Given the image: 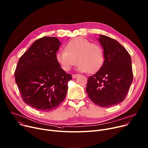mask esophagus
Returning a JSON list of instances; mask_svg holds the SVG:
<instances>
[{
	"label": "esophagus",
	"mask_w": 148,
	"mask_h": 148,
	"mask_svg": "<svg viewBox=\"0 0 148 148\" xmlns=\"http://www.w3.org/2000/svg\"><path fill=\"white\" fill-rule=\"evenodd\" d=\"M78 76H79V75H77H77H76V74H75V75H72V77H73V79H75V78H76Z\"/></svg>",
	"instance_id": "1"
}]
</instances>
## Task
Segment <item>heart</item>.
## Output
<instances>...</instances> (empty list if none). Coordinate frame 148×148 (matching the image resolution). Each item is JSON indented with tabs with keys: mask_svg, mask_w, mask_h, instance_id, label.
Instances as JSON below:
<instances>
[{
	"mask_svg": "<svg viewBox=\"0 0 148 148\" xmlns=\"http://www.w3.org/2000/svg\"><path fill=\"white\" fill-rule=\"evenodd\" d=\"M56 60L66 72L77 63V70L82 72L98 71L104 61V53L97 44L91 43L83 37L72 39L65 46V51L56 54Z\"/></svg>",
	"mask_w": 148,
	"mask_h": 148,
	"instance_id": "b5f03b06",
	"label": "heart"
}]
</instances>
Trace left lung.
<instances>
[{"label": "left lung", "instance_id": "8db88e82", "mask_svg": "<svg viewBox=\"0 0 148 148\" xmlns=\"http://www.w3.org/2000/svg\"><path fill=\"white\" fill-rule=\"evenodd\" d=\"M104 61L99 70L89 76L86 88L88 97L101 107L116 106L126 98L133 81L131 57L116 40L99 35Z\"/></svg>", "mask_w": 148, "mask_h": 148}]
</instances>
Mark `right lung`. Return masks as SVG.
Returning <instances> with one entry per match:
<instances>
[{
	"label": "right lung",
	"mask_w": 148,
	"mask_h": 148,
	"mask_svg": "<svg viewBox=\"0 0 148 148\" xmlns=\"http://www.w3.org/2000/svg\"><path fill=\"white\" fill-rule=\"evenodd\" d=\"M61 42L55 37L38 39L19 59L15 81L24 103L40 111L55 109L64 99L72 79L56 60Z\"/></svg>",
	"instance_id": "obj_1"
}]
</instances>
